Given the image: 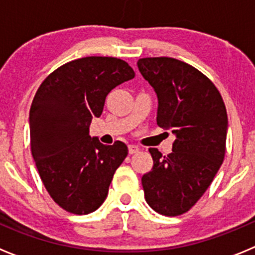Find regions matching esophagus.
Returning a JSON list of instances; mask_svg holds the SVG:
<instances>
[{
    "label": "esophagus",
    "mask_w": 255,
    "mask_h": 255,
    "mask_svg": "<svg viewBox=\"0 0 255 255\" xmlns=\"http://www.w3.org/2000/svg\"><path fill=\"white\" fill-rule=\"evenodd\" d=\"M139 150H140V149H139L138 145H135V144H130V145H129V153H130V154L138 153Z\"/></svg>",
    "instance_id": "esophagus-1"
}]
</instances>
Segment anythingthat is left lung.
Returning a JSON list of instances; mask_svg holds the SVG:
<instances>
[{
	"label": "left lung",
	"instance_id": "8db88e82",
	"mask_svg": "<svg viewBox=\"0 0 255 255\" xmlns=\"http://www.w3.org/2000/svg\"><path fill=\"white\" fill-rule=\"evenodd\" d=\"M136 65L157 94V125L175 135L168 155L149 149L153 168L141 177L144 197L161 215H182L204 194L224 162L226 107L215 84L182 61L147 57Z\"/></svg>",
	"mask_w": 255,
	"mask_h": 255
}]
</instances>
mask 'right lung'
<instances>
[{"instance_id":"obj_1","label":"right lung","mask_w":255,"mask_h":255,"mask_svg":"<svg viewBox=\"0 0 255 255\" xmlns=\"http://www.w3.org/2000/svg\"><path fill=\"white\" fill-rule=\"evenodd\" d=\"M134 70L115 57H83L62 65L40 84L29 114L31 154L47 191L74 215H88L107 198L115 171L128 155L123 141L105 145L89 135L106 97Z\"/></svg>"}]
</instances>
